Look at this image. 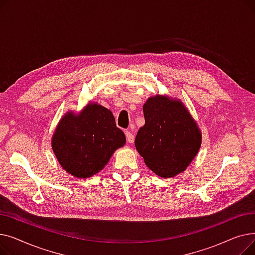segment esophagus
<instances>
[{
	"mask_svg": "<svg viewBox=\"0 0 255 255\" xmlns=\"http://www.w3.org/2000/svg\"><path fill=\"white\" fill-rule=\"evenodd\" d=\"M125 134H126L127 141H128L129 143H133V142H134V135H133L130 131H126Z\"/></svg>",
	"mask_w": 255,
	"mask_h": 255,
	"instance_id": "esophagus-1",
	"label": "esophagus"
}]
</instances>
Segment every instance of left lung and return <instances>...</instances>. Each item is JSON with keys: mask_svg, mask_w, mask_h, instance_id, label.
I'll list each match as a JSON object with an SVG mask.
<instances>
[{"mask_svg": "<svg viewBox=\"0 0 255 255\" xmlns=\"http://www.w3.org/2000/svg\"><path fill=\"white\" fill-rule=\"evenodd\" d=\"M145 123L135 148L145 165L163 179L185 171L202 145V131L184 103L166 95L151 96L142 106Z\"/></svg>", "mask_w": 255, "mask_h": 255, "instance_id": "1", "label": "left lung"}]
</instances>
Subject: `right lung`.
<instances>
[{
	"instance_id": "right-lung-1",
	"label": "right lung",
	"mask_w": 255,
	"mask_h": 255,
	"mask_svg": "<svg viewBox=\"0 0 255 255\" xmlns=\"http://www.w3.org/2000/svg\"><path fill=\"white\" fill-rule=\"evenodd\" d=\"M125 143L124 132L117 127L113 113L92 101L78 114L67 112L51 137L59 163L78 179L96 175Z\"/></svg>"
}]
</instances>
